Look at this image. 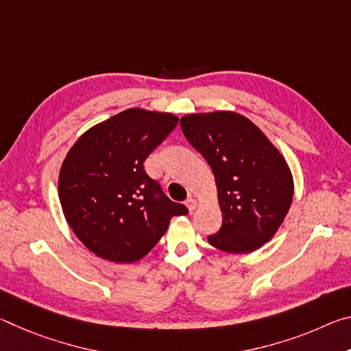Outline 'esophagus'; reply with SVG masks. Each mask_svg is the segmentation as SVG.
Returning a JSON list of instances; mask_svg holds the SVG:
<instances>
[{
	"label": "esophagus",
	"instance_id": "esophagus-1",
	"mask_svg": "<svg viewBox=\"0 0 351 351\" xmlns=\"http://www.w3.org/2000/svg\"><path fill=\"white\" fill-rule=\"evenodd\" d=\"M186 206H187L189 212H193L195 209H197V201H195L193 198H189V199L186 201Z\"/></svg>",
	"mask_w": 351,
	"mask_h": 351
}]
</instances>
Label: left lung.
<instances>
[{
  "label": "left lung",
  "instance_id": "left-lung-1",
  "mask_svg": "<svg viewBox=\"0 0 351 351\" xmlns=\"http://www.w3.org/2000/svg\"><path fill=\"white\" fill-rule=\"evenodd\" d=\"M180 125L215 176L223 224L207 241L228 254L257 251L276 235L293 203L287 159L239 112H195L182 116Z\"/></svg>",
  "mask_w": 351,
  "mask_h": 351
}]
</instances>
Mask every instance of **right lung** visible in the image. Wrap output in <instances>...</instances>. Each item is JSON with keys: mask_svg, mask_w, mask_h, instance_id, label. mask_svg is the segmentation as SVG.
<instances>
[{"mask_svg": "<svg viewBox=\"0 0 351 351\" xmlns=\"http://www.w3.org/2000/svg\"><path fill=\"white\" fill-rule=\"evenodd\" d=\"M171 112L128 108L86 130L71 147L58 175L63 215L97 257L133 263L186 215L145 173L144 161L176 127Z\"/></svg>", "mask_w": 351, "mask_h": 351, "instance_id": "obj_1", "label": "right lung"}]
</instances>
